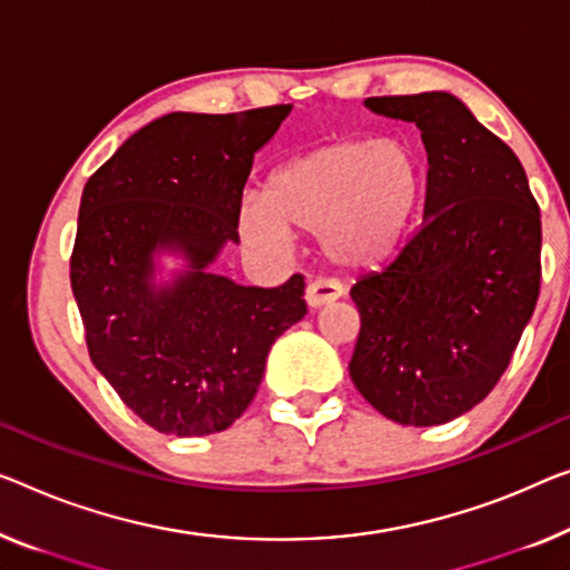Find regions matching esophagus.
Listing matches in <instances>:
<instances>
[{"instance_id": "1", "label": "esophagus", "mask_w": 570, "mask_h": 570, "mask_svg": "<svg viewBox=\"0 0 570 570\" xmlns=\"http://www.w3.org/2000/svg\"><path fill=\"white\" fill-rule=\"evenodd\" d=\"M343 294H345V288H343V284L337 282V278L317 276L307 284V304H309V307H322V304L340 299Z\"/></svg>"}]
</instances>
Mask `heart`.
Returning a JSON list of instances; mask_svg holds the SVG:
<instances>
[{"mask_svg": "<svg viewBox=\"0 0 570 570\" xmlns=\"http://www.w3.org/2000/svg\"><path fill=\"white\" fill-rule=\"evenodd\" d=\"M417 194L420 166L404 140H330L286 160L268 194H248L240 225L266 245H282L288 227L322 233L337 263L368 266L392 253Z\"/></svg>", "mask_w": 570, "mask_h": 570, "instance_id": "1", "label": "heart"}]
</instances>
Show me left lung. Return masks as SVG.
<instances>
[{
  "instance_id": "1",
  "label": "left lung",
  "mask_w": 570,
  "mask_h": 570,
  "mask_svg": "<svg viewBox=\"0 0 570 570\" xmlns=\"http://www.w3.org/2000/svg\"><path fill=\"white\" fill-rule=\"evenodd\" d=\"M366 107L417 125L430 168L420 230L351 288L347 368L384 417L432 428L483 402L512 361L540 296V207L514 150L448 91Z\"/></svg>"
}]
</instances>
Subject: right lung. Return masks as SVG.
<instances>
[{"label": "right lung", "instance_id": "obj_1", "mask_svg": "<svg viewBox=\"0 0 570 570\" xmlns=\"http://www.w3.org/2000/svg\"><path fill=\"white\" fill-rule=\"evenodd\" d=\"M292 105L153 120L89 176L71 288L89 358L153 430L223 432L248 410L276 337L307 314L304 276L274 288L207 274L240 240L253 156ZM181 249L190 271L151 286V253Z\"/></svg>", "mask_w": 570, "mask_h": 570}]
</instances>
